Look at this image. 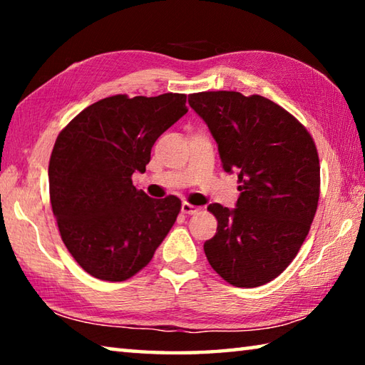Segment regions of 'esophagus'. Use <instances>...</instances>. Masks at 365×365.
I'll list each match as a JSON object with an SVG mask.
<instances>
[{
	"mask_svg": "<svg viewBox=\"0 0 365 365\" xmlns=\"http://www.w3.org/2000/svg\"><path fill=\"white\" fill-rule=\"evenodd\" d=\"M197 211H200V207L190 205V202H183V205H182V212L183 214H196Z\"/></svg>",
	"mask_w": 365,
	"mask_h": 365,
	"instance_id": "esophagus-1",
	"label": "esophagus"
}]
</instances>
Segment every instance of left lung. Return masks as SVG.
I'll return each mask as SVG.
<instances>
[{
    "mask_svg": "<svg viewBox=\"0 0 365 365\" xmlns=\"http://www.w3.org/2000/svg\"><path fill=\"white\" fill-rule=\"evenodd\" d=\"M190 106L207 123L225 172L238 174L237 207L207 206L217 233L205 243L211 267L233 287L269 283L298 255L317 211L320 165L306 127L267 98L202 91Z\"/></svg>",
    "mask_w": 365,
    "mask_h": 365,
    "instance_id": "8db88e82",
    "label": "left lung"
}]
</instances>
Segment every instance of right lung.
Segmentation results:
<instances>
[{"label": "right lung", "mask_w": 365, "mask_h": 365, "mask_svg": "<svg viewBox=\"0 0 365 365\" xmlns=\"http://www.w3.org/2000/svg\"><path fill=\"white\" fill-rule=\"evenodd\" d=\"M187 95L104 98L67 123L49 159V200L61 238L80 267L123 282L154 256L182 201L154 200L132 175L146 170L151 148L188 113Z\"/></svg>", "instance_id": "obj_1"}]
</instances>
